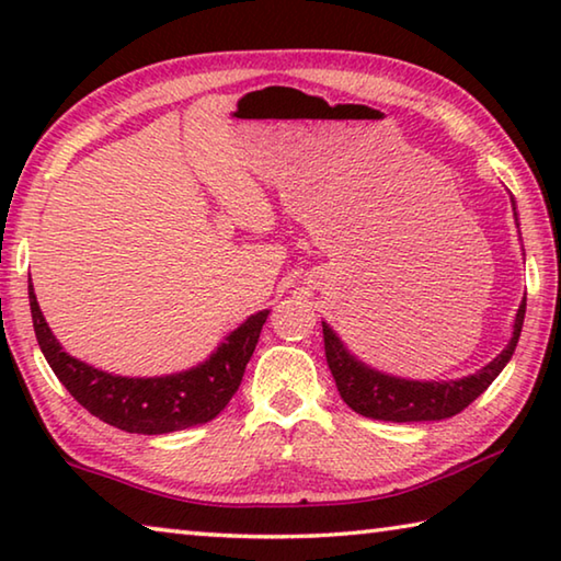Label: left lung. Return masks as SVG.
Masks as SVG:
<instances>
[{"label":"left lung","mask_w":561,"mask_h":561,"mask_svg":"<svg viewBox=\"0 0 561 561\" xmlns=\"http://www.w3.org/2000/svg\"><path fill=\"white\" fill-rule=\"evenodd\" d=\"M525 307L527 299H522L515 319V334H512L507 348L495 360H490L485 368H480L478 374L460 378V381L421 383L371 371V368L351 356L334 331L321 321V327H324V351L329 371L334 376L344 403L360 415L391 423L445 421V417H453L455 413L465 411L480 393H485L488 386L505 368L519 341Z\"/></svg>","instance_id":"obj_1"}]
</instances>
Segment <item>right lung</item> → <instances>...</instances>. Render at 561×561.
<instances>
[{
  "mask_svg": "<svg viewBox=\"0 0 561 561\" xmlns=\"http://www.w3.org/2000/svg\"><path fill=\"white\" fill-rule=\"evenodd\" d=\"M30 307L34 334L51 371L99 421L126 433L160 435L203 425L230 403L242 383L244 366L257 346L260 331L270 311H260L227 336L203 366L163 378H123L99 371L66 354L46 327L30 284Z\"/></svg>",
  "mask_w": 561,
  "mask_h": 561,
  "instance_id": "obj_1",
  "label": "right lung"
}]
</instances>
